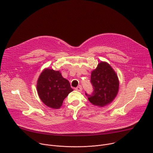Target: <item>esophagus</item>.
Here are the masks:
<instances>
[{
    "label": "esophagus",
    "instance_id": "34e87169",
    "mask_svg": "<svg viewBox=\"0 0 153 153\" xmlns=\"http://www.w3.org/2000/svg\"><path fill=\"white\" fill-rule=\"evenodd\" d=\"M76 90L77 91H82V86H81V85H79L78 87H77L76 88Z\"/></svg>",
    "mask_w": 153,
    "mask_h": 153
}]
</instances>
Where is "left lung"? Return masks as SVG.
Masks as SVG:
<instances>
[{"instance_id":"obj_1","label":"left lung","mask_w":153,"mask_h":153,"mask_svg":"<svg viewBox=\"0 0 153 153\" xmlns=\"http://www.w3.org/2000/svg\"><path fill=\"white\" fill-rule=\"evenodd\" d=\"M90 82L93 91L85 92L89 101L93 104L103 107L112 102L117 96L119 81L116 73L107 63L101 62L91 74Z\"/></svg>"}]
</instances>
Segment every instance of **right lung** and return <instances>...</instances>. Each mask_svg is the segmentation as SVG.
<instances>
[{"mask_svg": "<svg viewBox=\"0 0 153 153\" xmlns=\"http://www.w3.org/2000/svg\"><path fill=\"white\" fill-rule=\"evenodd\" d=\"M37 91L41 100L49 107L59 108L68 94L73 91L69 82L59 71L46 69L37 82Z\"/></svg>", "mask_w": 153, "mask_h": 153, "instance_id": "add662e5", "label": "right lung"}]
</instances>
